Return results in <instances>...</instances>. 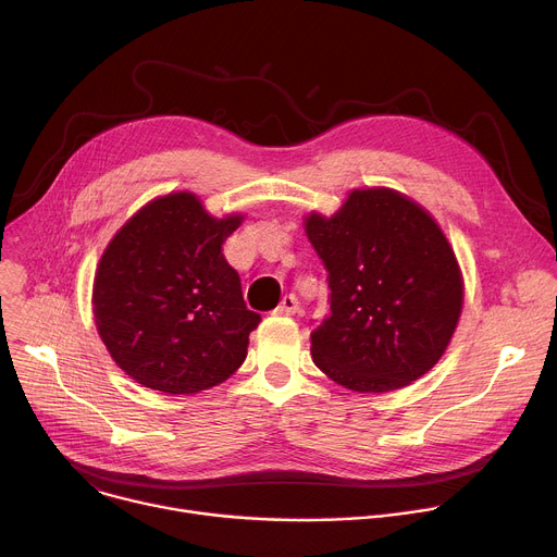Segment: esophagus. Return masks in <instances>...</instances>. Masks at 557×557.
<instances>
[{
	"mask_svg": "<svg viewBox=\"0 0 557 557\" xmlns=\"http://www.w3.org/2000/svg\"><path fill=\"white\" fill-rule=\"evenodd\" d=\"M297 310H299V301H297L295 295H284L282 301H280V306L275 308L277 314H295Z\"/></svg>",
	"mask_w": 557,
	"mask_h": 557,
	"instance_id": "1",
	"label": "esophagus"
}]
</instances>
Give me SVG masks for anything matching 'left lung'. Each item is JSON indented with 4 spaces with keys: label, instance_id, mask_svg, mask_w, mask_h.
Segmentation results:
<instances>
[{
    "label": "left lung",
    "instance_id": "1",
    "mask_svg": "<svg viewBox=\"0 0 557 557\" xmlns=\"http://www.w3.org/2000/svg\"><path fill=\"white\" fill-rule=\"evenodd\" d=\"M304 228L329 271L331 317L310 355L352 392H392L430 372L447 350L465 284L438 222L387 187L352 189L331 218Z\"/></svg>",
    "mask_w": 557,
    "mask_h": 557
}]
</instances>
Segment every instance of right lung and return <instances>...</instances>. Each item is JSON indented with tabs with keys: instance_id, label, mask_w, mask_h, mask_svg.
I'll return each mask as SVG.
<instances>
[{
	"instance_id": "right-lung-1",
	"label": "right lung",
	"mask_w": 557,
	"mask_h": 557,
	"mask_svg": "<svg viewBox=\"0 0 557 557\" xmlns=\"http://www.w3.org/2000/svg\"><path fill=\"white\" fill-rule=\"evenodd\" d=\"M243 213L213 218L191 191L140 207L106 247L92 286L97 331L116 366L165 394H196L247 359L260 314L222 256Z\"/></svg>"
}]
</instances>
